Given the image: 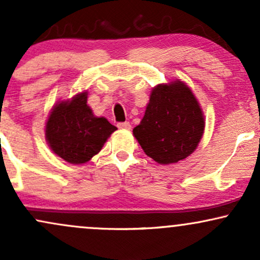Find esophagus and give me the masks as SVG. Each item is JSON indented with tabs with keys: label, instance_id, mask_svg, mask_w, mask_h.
I'll return each instance as SVG.
<instances>
[{
	"label": "esophagus",
	"instance_id": "34e87169",
	"mask_svg": "<svg viewBox=\"0 0 260 260\" xmlns=\"http://www.w3.org/2000/svg\"><path fill=\"white\" fill-rule=\"evenodd\" d=\"M117 126H118V128H121V129H131L129 122H120Z\"/></svg>",
	"mask_w": 260,
	"mask_h": 260
}]
</instances>
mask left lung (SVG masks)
Here are the masks:
<instances>
[{
	"label": "left lung",
	"mask_w": 260,
	"mask_h": 260,
	"mask_svg": "<svg viewBox=\"0 0 260 260\" xmlns=\"http://www.w3.org/2000/svg\"><path fill=\"white\" fill-rule=\"evenodd\" d=\"M204 116L194 94L181 80L151 90L144 117L133 134L144 153L161 165L186 159L204 133Z\"/></svg>",
	"instance_id": "left-lung-1"
}]
</instances>
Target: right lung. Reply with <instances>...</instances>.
Returning a JSON list of instances; mask_svg holds the SVG:
<instances>
[{
	"label": "right lung",
	"mask_w": 260,
	"mask_h": 260,
	"mask_svg": "<svg viewBox=\"0 0 260 260\" xmlns=\"http://www.w3.org/2000/svg\"><path fill=\"white\" fill-rule=\"evenodd\" d=\"M88 92L59 101L50 112L45 128L47 144L64 161L84 164L103 149L117 128L105 117H96L86 105Z\"/></svg>",
	"instance_id": "obj_1"
}]
</instances>
